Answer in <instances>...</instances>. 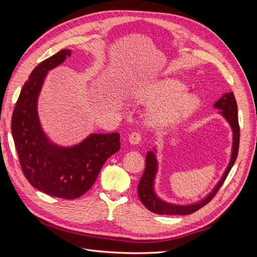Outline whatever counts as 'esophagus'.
Listing matches in <instances>:
<instances>
[{
    "label": "esophagus",
    "instance_id": "obj_1",
    "mask_svg": "<svg viewBox=\"0 0 257 257\" xmlns=\"http://www.w3.org/2000/svg\"><path fill=\"white\" fill-rule=\"evenodd\" d=\"M143 139V135L141 132H134V133H132L130 136H128V142L132 144V145H137L142 142Z\"/></svg>",
    "mask_w": 257,
    "mask_h": 257
}]
</instances>
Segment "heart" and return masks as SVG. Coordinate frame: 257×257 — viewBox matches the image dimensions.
Instances as JSON below:
<instances>
[{"instance_id":"heart-1","label":"heart","mask_w":257,"mask_h":257,"mask_svg":"<svg viewBox=\"0 0 257 257\" xmlns=\"http://www.w3.org/2000/svg\"><path fill=\"white\" fill-rule=\"evenodd\" d=\"M185 84L179 80L167 79L158 82L138 94L139 100L150 108L160 106L152 113L154 125H168L190 114L199 105L200 99L194 93L183 94Z\"/></svg>"}]
</instances>
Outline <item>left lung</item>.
I'll return each instance as SVG.
<instances>
[{"label": "left lung", "mask_w": 257, "mask_h": 257, "mask_svg": "<svg viewBox=\"0 0 257 257\" xmlns=\"http://www.w3.org/2000/svg\"><path fill=\"white\" fill-rule=\"evenodd\" d=\"M214 107L217 109H221V113L225 119L227 120L229 125L231 126L232 133H234V138H232V151H231V158L229 164L225 170V173L222 177L219 183L216 184L213 191L209 194V195L204 198L203 200L198 201L196 204H192L189 206H179V205H173L168 204L160 199L157 195H155L153 190V182L155 174H157L158 169V162L155 159V154L152 151H149L146 155V167L145 172L141 178V181L138 183V196L141 199L144 206L150 210V211L158 213V214H180V215H186L191 214L193 212L197 211L198 209L203 208L205 205H207L210 200H211L215 194L219 191V189L224 183L225 179H226L227 175L229 174L232 165L235 164V161L238 155L239 150V138H240V128H239V122H238V109H237V102L235 95L232 92L225 93V94L220 97V99L215 102Z\"/></svg>", "instance_id": "left-lung-1"}]
</instances>
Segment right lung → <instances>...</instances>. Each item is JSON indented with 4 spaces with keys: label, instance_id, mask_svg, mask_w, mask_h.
Returning a JSON list of instances; mask_svg holds the SVG:
<instances>
[{
    "label": "right lung",
    "instance_id": "right-lung-1",
    "mask_svg": "<svg viewBox=\"0 0 257 257\" xmlns=\"http://www.w3.org/2000/svg\"><path fill=\"white\" fill-rule=\"evenodd\" d=\"M71 50L63 49L41 62L23 84L12 116V134L28 181L50 196L75 199L89 191L106 160L120 149V134H92L74 147L49 142L37 115V97L48 71Z\"/></svg>",
    "mask_w": 257,
    "mask_h": 257
}]
</instances>
